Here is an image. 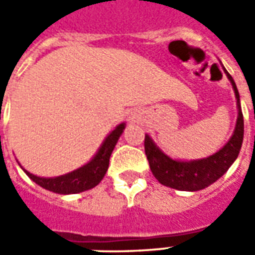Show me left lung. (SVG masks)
Instances as JSON below:
<instances>
[{
    "instance_id": "8db88e82",
    "label": "left lung",
    "mask_w": 255,
    "mask_h": 255,
    "mask_svg": "<svg viewBox=\"0 0 255 255\" xmlns=\"http://www.w3.org/2000/svg\"><path fill=\"white\" fill-rule=\"evenodd\" d=\"M223 69L235 91L238 119H236V126L232 136L219 151L205 158H198V160H176L165 154L155 144L154 140L150 138V135L146 133L144 136V151L149 160L150 169L155 179L166 187L180 190V191L203 190L209 187L210 184H213L214 182H217L220 177L230 169V166L235 162L239 155L242 142H243V132H245L241 100H239V93H238L234 79L227 72L224 67Z\"/></svg>"
}]
</instances>
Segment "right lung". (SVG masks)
Here are the masks:
<instances>
[{"label":"right lung","mask_w":255,"mask_h":255,"mask_svg":"<svg viewBox=\"0 0 255 255\" xmlns=\"http://www.w3.org/2000/svg\"><path fill=\"white\" fill-rule=\"evenodd\" d=\"M124 128H126V123H120L106 136L105 140L100 146L98 151L95 153L94 157L87 164H84L83 166H80V168L75 169V171L68 172L65 175H61V176H36L34 173H30L28 171H25L20 164L19 165L21 166V169L25 172V175L30 177L32 182H35L38 186H41L45 190L56 192V194H64V195L87 191V190H91L95 186H98L101 180L105 176L106 171L109 168V158H111L112 151L115 149L119 138L124 132Z\"/></svg>","instance_id":"add662e5"}]
</instances>
